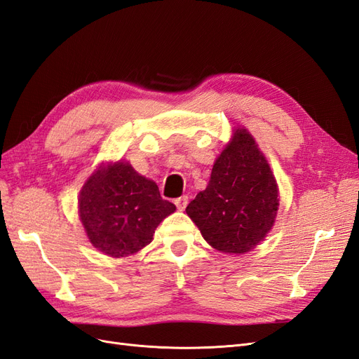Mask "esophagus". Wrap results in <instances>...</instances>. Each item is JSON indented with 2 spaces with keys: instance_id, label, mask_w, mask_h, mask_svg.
I'll use <instances>...</instances> for the list:
<instances>
[{
  "instance_id": "1",
  "label": "esophagus",
  "mask_w": 359,
  "mask_h": 359,
  "mask_svg": "<svg viewBox=\"0 0 359 359\" xmlns=\"http://www.w3.org/2000/svg\"><path fill=\"white\" fill-rule=\"evenodd\" d=\"M187 203H189V198H187V196H181V198L175 199V205H177V208H178L180 211H182L184 208H186Z\"/></svg>"
}]
</instances>
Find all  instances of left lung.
I'll list each match as a JSON object with an SVG mask.
<instances>
[{
	"instance_id": "8db88e82",
	"label": "left lung",
	"mask_w": 359,
	"mask_h": 359,
	"mask_svg": "<svg viewBox=\"0 0 359 359\" xmlns=\"http://www.w3.org/2000/svg\"><path fill=\"white\" fill-rule=\"evenodd\" d=\"M277 210L278 189L265 156L245 128H236L186 212L211 247L243 255L266 236Z\"/></svg>"
}]
</instances>
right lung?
Segmentation results:
<instances>
[{"mask_svg": "<svg viewBox=\"0 0 359 359\" xmlns=\"http://www.w3.org/2000/svg\"><path fill=\"white\" fill-rule=\"evenodd\" d=\"M157 184L124 161L100 166L79 194V217L90 243L102 253L126 257L153 241L156 227L175 211Z\"/></svg>", "mask_w": 359, "mask_h": 359, "instance_id": "obj_1", "label": "right lung"}]
</instances>
